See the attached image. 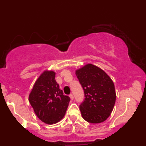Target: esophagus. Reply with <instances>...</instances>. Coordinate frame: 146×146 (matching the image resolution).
<instances>
[{"label":"esophagus","mask_w":146,"mask_h":146,"mask_svg":"<svg viewBox=\"0 0 146 146\" xmlns=\"http://www.w3.org/2000/svg\"><path fill=\"white\" fill-rule=\"evenodd\" d=\"M69 97H70V98H71V100H73V99H74V97H73V95H72V94L70 95H69Z\"/></svg>","instance_id":"1"}]
</instances>
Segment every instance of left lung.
I'll use <instances>...</instances> for the list:
<instances>
[{
    "mask_svg": "<svg viewBox=\"0 0 146 146\" xmlns=\"http://www.w3.org/2000/svg\"><path fill=\"white\" fill-rule=\"evenodd\" d=\"M75 74L84 90V101L80 106L83 119L91 123L106 121L116 101L113 80L104 70L92 64L77 69Z\"/></svg>",
    "mask_w": 146,
    "mask_h": 146,
    "instance_id": "obj_1",
    "label": "left lung"
}]
</instances>
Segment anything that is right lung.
<instances>
[{"mask_svg": "<svg viewBox=\"0 0 146 146\" xmlns=\"http://www.w3.org/2000/svg\"><path fill=\"white\" fill-rule=\"evenodd\" d=\"M55 78L54 71L45 70L35 82L29 95V102L36 116L50 125L62 119L70 102Z\"/></svg>", "mask_w": 146, "mask_h": 146, "instance_id": "right-lung-1", "label": "right lung"}]
</instances>
